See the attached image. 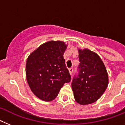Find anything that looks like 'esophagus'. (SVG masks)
Returning <instances> with one entry per match:
<instances>
[{
	"label": "esophagus",
	"mask_w": 125,
	"mask_h": 125,
	"mask_svg": "<svg viewBox=\"0 0 125 125\" xmlns=\"http://www.w3.org/2000/svg\"><path fill=\"white\" fill-rule=\"evenodd\" d=\"M69 73H70V74H72V73H73V69H72V68H70V69H69Z\"/></svg>",
	"instance_id": "1"
}]
</instances>
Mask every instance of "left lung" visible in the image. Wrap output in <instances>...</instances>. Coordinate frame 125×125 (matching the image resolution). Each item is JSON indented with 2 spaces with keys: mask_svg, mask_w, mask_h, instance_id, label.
Instances as JSON below:
<instances>
[{
  "mask_svg": "<svg viewBox=\"0 0 125 125\" xmlns=\"http://www.w3.org/2000/svg\"><path fill=\"white\" fill-rule=\"evenodd\" d=\"M79 74L74 76L72 88L74 98L80 104L95 102L108 85V75L102 60L88 49L79 50Z\"/></svg>",
  "mask_w": 125,
  "mask_h": 125,
  "instance_id": "left-lung-1",
  "label": "left lung"
}]
</instances>
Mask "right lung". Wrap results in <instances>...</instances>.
<instances>
[{"label": "right lung", "instance_id": "add662e5", "mask_svg": "<svg viewBox=\"0 0 125 125\" xmlns=\"http://www.w3.org/2000/svg\"><path fill=\"white\" fill-rule=\"evenodd\" d=\"M66 48L64 42L50 41L42 44L28 56L27 81L31 91L42 100L55 99L64 83L71 80L63 56Z\"/></svg>", "mask_w": 125, "mask_h": 125}]
</instances>
